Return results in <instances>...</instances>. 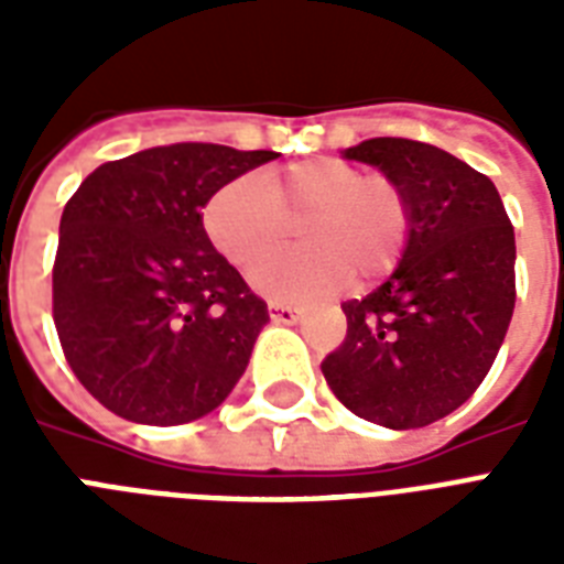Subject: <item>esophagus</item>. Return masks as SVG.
Returning <instances> with one entry per match:
<instances>
[{"mask_svg":"<svg viewBox=\"0 0 564 564\" xmlns=\"http://www.w3.org/2000/svg\"><path fill=\"white\" fill-rule=\"evenodd\" d=\"M269 316H272V322H295L299 318V307H292L290 301H278L272 299L269 301Z\"/></svg>","mask_w":564,"mask_h":564,"instance_id":"1","label":"esophagus"}]
</instances>
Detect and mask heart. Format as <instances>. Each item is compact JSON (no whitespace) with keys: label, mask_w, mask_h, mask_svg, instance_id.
Returning a JSON list of instances; mask_svg holds the SVG:
<instances>
[{"label":"heart","mask_w":564,"mask_h":564,"mask_svg":"<svg viewBox=\"0 0 564 564\" xmlns=\"http://www.w3.org/2000/svg\"><path fill=\"white\" fill-rule=\"evenodd\" d=\"M301 224L307 247L259 259ZM213 246L278 299H318L357 274L383 278L401 263L412 234V202L401 181L343 158H313L269 175H239L204 204Z\"/></svg>","instance_id":"b5f03b06"}]
</instances>
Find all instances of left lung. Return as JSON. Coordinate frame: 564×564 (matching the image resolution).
Wrapping results in <instances>:
<instances>
[{"instance_id": "left-lung-1", "label": "left lung", "mask_w": 564, "mask_h": 564, "mask_svg": "<svg viewBox=\"0 0 564 564\" xmlns=\"http://www.w3.org/2000/svg\"><path fill=\"white\" fill-rule=\"evenodd\" d=\"M401 181L412 234L392 278L345 301L327 386L366 421L415 430L463 406L498 357L516 310V230L498 189L436 145L375 137L345 152Z\"/></svg>"}]
</instances>
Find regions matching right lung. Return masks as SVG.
Listing matches in <instances>:
<instances>
[{
  "instance_id": "obj_1",
  "label": "right lung",
  "mask_w": 564,
  "mask_h": 564,
  "mask_svg": "<svg viewBox=\"0 0 564 564\" xmlns=\"http://www.w3.org/2000/svg\"><path fill=\"white\" fill-rule=\"evenodd\" d=\"M274 152L154 145L101 163L61 216L52 316L73 375L128 421L216 410L242 377L265 301L213 248L202 207Z\"/></svg>"
}]
</instances>
